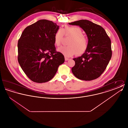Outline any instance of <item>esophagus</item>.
<instances>
[{
    "label": "esophagus",
    "instance_id": "34e87169",
    "mask_svg": "<svg viewBox=\"0 0 128 128\" xmlns=\"http://www.w3.org/2000/svg\"><path fill=\"white\" fill-rule=\"evenodd\" d=\"M70 60V58H68L67 57H65V61H68V60Z\"/></svg>",
    "mask_w": 128,
    "mask_h": 128
}]
</instances>
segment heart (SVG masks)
<instances>
[{
  "instance_id": "1",
  "label": "heart",
  "mask_w": 128,
  "mask_h": 128,
  "mask_svg": "<svg viewBox=\"0 0 128 128\" xmlns=\"http://www.w3.org/2000/svg\"><path fill=\"white\" fill-rule=\"evenodd\" d=\"M64 34L72 37V38L68 43V46H61L58 48L57 51L58 52L67 57L76 54L82 55L85 52L88 47V40L80 27L67 26L62 30L60 29L58 30L54 36L56 46H60Z\"/></svg>"
}]
</instances>
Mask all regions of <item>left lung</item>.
<instances>
[{
    "label": "left lung",
    "mask_w": 128,
    "mask_h": 128,
    "mask_svg": "<svg viewBox=\"0 0 128 128\" xmlns=\"http://www.w3.org/2000/svg\"><path fill=\"white\" fill-rule=\"evenodd\" d=\"M82 29L88 39V47L80 56L74 58L72 71L79 79L91 80L98 78L106 70L112 56L111 40L103 28L86 20L68 23Z\"/></svg>",
    "instance_id": "left-lung-1"
}]
</instances>
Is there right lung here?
<instances>
[{
	"label": "right lung",
	"instance_id": "obj_1",
	"mask_svg": "<svg viewBox=\"0 0 128 128\" xmlns=\"http://www.w3.org/2000/svg\"><path fill=\"white\" fill-rule=\"evenodd\" d=\"M58 29L53 22L40 20L27 27L18 40L19 64L34 82L51 80L65 61L64 56L56 51L54 36Z\"/></svg>",
	"mask_w": 128,
	"mask_h": 128
}]
</instances>
